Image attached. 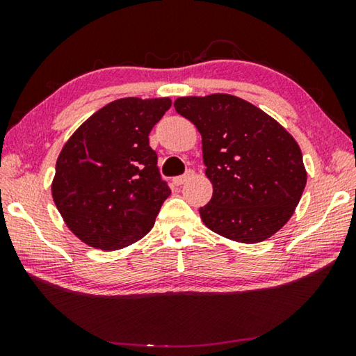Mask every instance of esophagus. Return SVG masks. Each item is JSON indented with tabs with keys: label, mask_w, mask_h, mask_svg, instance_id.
<instances>
[{
	"label": "esophagus",
	"mask_w": 356,
	"mask_h": 356,
	"mask_svg": "<svg viewBox=\"0 0 356 356\" xmlns=\"http://www.w3.org/2000/svg\"><path fill=\"white\" fill-rule=\"evenodd\" d=\"M193 176H195V171H191V170H188L186 171L184 176H179V177H174L172 179V182H174V185H177V186H180V185H184L186 180L188 179H191Z\"/></svg>",
	"instance_id": "34e87169"
}]
</instances>
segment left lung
I'll list each match as a JSON object with an SVG mask.
<instances>
[{
    "mask_svg": "<svg viewBox=\"0 0 356 356\" xmlns=\"http://www.w3.org/2000/svg\"><path fill=\"white\" fill-rule=\"evenodd\" d=\"M174 108L202 136L206 176L213 185L200 209L210 231L257 243L286 225L306 185L303 155L293 136L236 95L179 97Z\"/></svg>",
    "mask_w": 356,
    "mask_h": 356,
    "instance_id": "obj_1",
    "label": "left lung"
}]
</instances>
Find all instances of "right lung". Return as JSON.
Segmentation results:
<instances>
[{
  "mask_svg": "<svg viewBox=\"0 0 356 356\" xmlns=\"http://www.w3.org/2000/svg\"><path fill=\"white\" fill-rule=\"evenodd\" d=\"M170 106L168 97L114 100L64 144L51 195L81 242L114 251L152 229L171 190L160 176L149 134Z\"/></svg>",
  "mask_w": 356,
  "mask_h": 356,
  "instance_id": "add662e5",
  "label": "right lung"
}]
</instances>
